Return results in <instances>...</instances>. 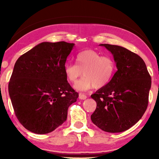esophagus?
Here are the masks:
<instances>
[{"instance_id": "esophagus-1", "label": "esophagus", "mask_w": 159, "mask_h": 159, "mask_svg": "<svg viewBox=\"0 0 159 159\" xmlns=\"http://www.w3.org/2000/svg\"><path fill=\"white\" fill-rule=\"evenodd\" d=\"M79 98L80 99H85L86 98H87V96H86L85 95H83V94L80 93V94H79Z\"/></svg>"}]
</instances>
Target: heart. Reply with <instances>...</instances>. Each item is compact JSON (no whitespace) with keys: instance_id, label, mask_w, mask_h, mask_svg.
<instances>
[{"instance_id":"b5f03b06","label":"heart","mask_w":159,"mask_h":159,"mask_svg":"<svg viewBox=\"0 0 159 159\" xmlns=\"http://www.w3.org/2000/svg\"><path fill=\"white\" fill-rule=\"evenodd\" d=\"M76 64L66 63L64 73L67 80L75 83L79 77L83 76L74 85L78 91H86L95 87H105L111 81L116 66L113 58L102 56L93 50H86L79 53L76 58Z\"/></svg>"}]
</instances>
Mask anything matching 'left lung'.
<instances>
[{
    "instance_id": "left-lung-1",
    "label": "left lung",
    "mask_w": 159,
    "mask_h": 159,
    "mask_svg": "<svg viewBox=\"0 0 159 159\" xmlns=\"http://www.w3.org/2000/svg\"><path fill=\"white\" fill-rule=\"evenodd\" d=\"M111 52L117 71L105 87L91 95L97 102L91 120L101 130L120 133L138 122L149 102L152 79L144 60L118 45L100 44Z\"/></svg>"
}]
</instances>
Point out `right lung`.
Listing matches in <instances>:
<instances>
[{
    "instance_id": "right-lung-1",
    "label": "right lung",
    "mask_w": 159,
    "mask_h": 159,
    "mask_svg": "<svg viewBox=\"0 0 159 159\" xmlns=\"http://www.w3.org/2000/svg\"><path fill=\"white\" fill-rule=\"evenodd\" d=\"M74 46L64 41L43 42L16 61L8 84L10 98L19 121L32 133L55 130L79 98L64 73Z\"/></svg>"
}]
</instances>
